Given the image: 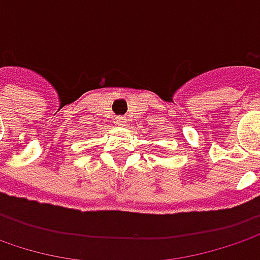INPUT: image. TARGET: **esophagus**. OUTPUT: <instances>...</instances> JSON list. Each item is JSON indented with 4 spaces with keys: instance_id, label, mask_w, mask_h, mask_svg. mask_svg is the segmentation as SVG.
<instances>
[{
    "instance_id": "obj_1",
    "label": "esophagus",
    "mask_w": 260,
    "mask_h": 260,
    "mask_svg": "<svg viewBox=\"0 0 260 260\" xmlns=\"http://www.w3.org/2000/svg\"><path fill=\"white\" fill-rule=\"evenodd\" d=\"M117 122H119V125H123V123H125V119H123V117H122V119H119V120H117Z\"/></svg>"
}]
</instances>
